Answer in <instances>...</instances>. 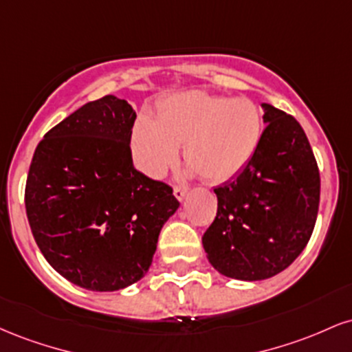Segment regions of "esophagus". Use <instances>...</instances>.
I'll return each instance as SVG.
<instances>
[{
  "instance_id": "34e87169",
  "label": "esophagus",
  "mask_w": 352,
  "mask_h": 352,
  "mask_svg": "<svg viewBox=\"0 0 352 352\" xmlns=\"http://www.w3.org/2000/svg\"><path fill=\"white\" fill-rule=\"evenodd\" d=\"M187 193H188V190L187 188H184V187H175L173 188V195H175V199L177 200H184L185 197H187Z\"/></svg>"
}]
</instances>
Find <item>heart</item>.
<instances>
[{"label":"heart","instance_id":"1","mask_svg":"<svg viewBox=\"0 0 352 352\" xmlns=\"http://www.w3.org/2000/svg\"><path fill=\"white\" fill-rule=\"evenodd\" d=\"M261 132V112L253 100L182 92L160 104L157 120H137L132 152L137 167L159 179L177 162L184 145L185 162L201 179L220 184L250 164Z\"/></svg>","mask_w":352,"mask_h":352}]
</instances>
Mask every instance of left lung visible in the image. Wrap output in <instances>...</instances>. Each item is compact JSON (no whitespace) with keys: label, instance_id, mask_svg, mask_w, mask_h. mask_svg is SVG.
Here are the masks:
<instances>
[{"label":"left lung","instance_id":"left-lung-1","mask_svg":"<svg viewBox=\"0 0 352 352\" xmlns=\"http://www.w3.org/2000/svg\"><path fill=\"white\" fill-rule=\"evenodd\" d=\"M266 124L253 159L217 187L218 208L201 236L218 273L258 281L281 273L308 245L319 207V170L293 116L261 104Z\"/></svg>","mask_w":352,"mask_h":352}]
</instances>
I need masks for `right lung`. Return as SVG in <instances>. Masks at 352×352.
<instances>
[{
  "label": "right lung",
  "mask_w": 352,
  "mask_h": 352,
  "mask_svg": "<svg viewBox=\"0 0 352 352\" xmlns=\"http://www.w3.org/2000/svg\"><path fill=\"white\" fill-rule=\"evenodd\" d=\"M135 117L116 96L84 104L44 135L28 173L24 204L36 243L60 276L91 292L144 278L180 205L172 187L135 170Z\"/></svg>",
  "instance_id": "1"
}]
</instances>
